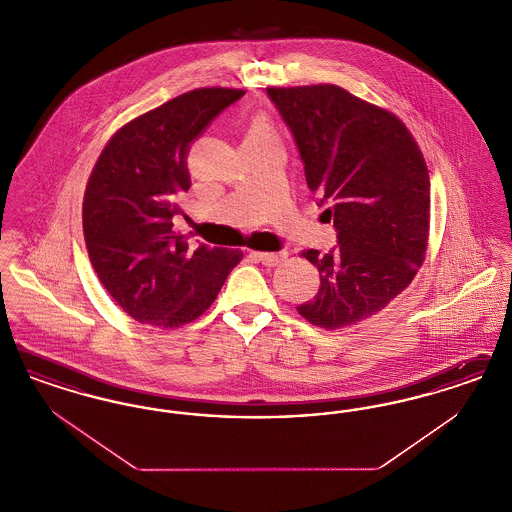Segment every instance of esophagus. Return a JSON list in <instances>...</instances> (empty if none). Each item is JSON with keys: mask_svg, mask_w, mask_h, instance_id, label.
I'll return each instance as SVG.
<instances>
[{"mask_svg": "<svg viewBox=\"0 0 512 512\" xmlns=\"http://www.w3.org/2000/svg\"><path fill=\"white\" fill-rule=\"evenodd\" d=\"M253 255L263 263V265H267V267H276V265H280L286 257H288V253L286 251H280V253H265V251H253Z\"/></svg>", "mask_w": 512, "mask_h": 512, "instance_id": "obj_1", "label": "esophagus"}]
</instances>
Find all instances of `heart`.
<instances>
[{
    "mask_svg": "<svg viewBox=\"0 0 512 512\" xmlns=\"http://www.w3.org/2000/svg\"><path fill=\"white\" fill-rule=\"evenodd\" d=\"M245 140H249V142H267V140H272V126H270V122H268L265 115H257V117L251 119Z\"/></svg>",
    "mask_w": 512,
    "mask_h": 512,
    "instance_id": "obj_1",
    "label": "heart"
}]
</instances>
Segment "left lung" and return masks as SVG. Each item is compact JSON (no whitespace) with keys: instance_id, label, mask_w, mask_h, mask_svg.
<instances>
[{"instance_id":"obj_1","label":"left lung","mask_w":512,"mask_h":512,"mask_svg":"<svg viewBox=\"0 0 512 512\" xmlns=\"http://www.w3.org/2000/svg\"><path fill=\"white\" fill-rule=\"evenodd\" d=\"M290 126L338 247L303 257L320 286L297 313L324 330L361 324L413 282L430 230V176L409 128L334 84L267 88Z\"/></svg>"}]
</instances>
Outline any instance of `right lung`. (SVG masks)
<instances>
[{
    "label": "right lung",
    "instance_id": "right-lung-1",
    "mask_svg": "<svg viewBox=\"0 0 512 512\" xmlns=\"http://www.w3.org/2000/svg\"><path fill=\"white\" fill-rule=\"evenodd\" d=\"M234 88H197L126 122L103 147L90 174L82 226L99 282L124 313L144 324L178 328L217 299L244 253L188 247L172 230L176 194L192 186L188 151L228 105Z\"/></svg>",
    "mask_w": 512,
    "mask_h": 512
}]
</instances>
